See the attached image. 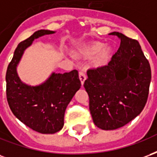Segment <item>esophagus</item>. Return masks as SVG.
<instances>
[{
  "label": "esophagus",
  "mask_w": 157,
  "mask_h": 157,
  "mask_svg": "<svg viewBox=\"0 0 157 157\" xmlns=\"http://www.w3.org/2000/svg\"><path fill=\"white\" fill-rule=\"evenodd\" d=\"M79 78H80V81H81L82 85H83V84H84V82H85L86 79V76L85 73H84L83 71L79 72Z\"/></svg>",
  "instance_id": "obj_1"
}]
</instances>
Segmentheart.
<instances>
[{
	"mask_svg": "<svg viewBox=\"0 0 157 157\" xmlns=\"http://www.w3.org/2000/svg\"><path fill=\"white\" fill-rule=\"evenodd\" d=\"M82 53L87 56L98 54L96 55L94 63L97 66H102L106 65L109 60L112 54V48L110 46H105V44L102 42H93L87 45Z\"/></svg>",
	"mask_w": 157,
	"mask_h": 157,
	"instance_id": "1",
	"label": "heart"
}]
</instances>
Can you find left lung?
Here are the masks:
<instances>
[{
	"mask_svg": "<svg viewBox=\"0 0 157 157\" xmlns=\"http://www.w3.org/2000/svg\"><path fill=\"white\" fill-rule=\"evenodd\" d=\"M118 51L107 65L87 71L84 87L96 126L104 130L121 128L141 113L147 102L151 71L138 41L121 33Z\"/></svg>",
	"mask_w": 157,
	"mask_h": 157,
	"instance_id": "left-lung-1",
	"label": "left lung"
}]
</instances>
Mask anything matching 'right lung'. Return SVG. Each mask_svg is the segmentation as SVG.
<instances>
[{
  "label": "right lung",
  "instance_id": "obj_1",
  "mask_svg": "<svg viewBox=\"0 0 157 157\" xmlns=\"http://www.w3.org/2000/svg\"><path fill=\"white\" fill-rule=\"evenodd\" d=\"M55 33L41 29L21 42L6 75V98L12 113L41 134H55L63 128L65 109L82 86L76 70L64 74L52 72L47 80L36 86L29 85L19 77L17 69L24 51L34 39Z\"/></svg>",
  "mask_w": 157,
  "mask_h": 157
}]
</instances>
